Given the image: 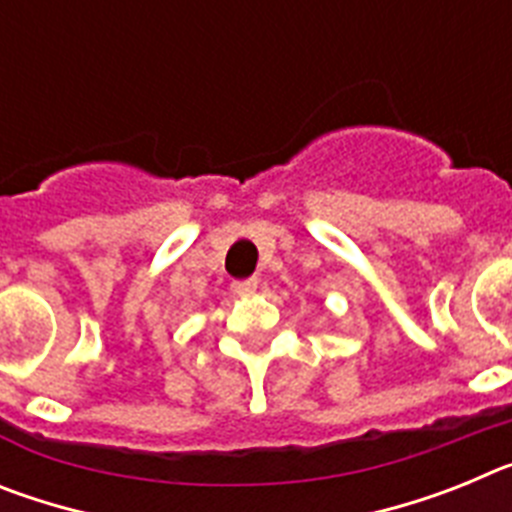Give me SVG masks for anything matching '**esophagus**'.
<instances>
[{"instance_id":"1","label":"esophagus","mask_w":512,"mask_h":512,"mask_svg":"<svg viewBox=\"0 0 512 512\" xmlns=\"http://www.w3.org/2000/svg\"><path fill=\"white\" fill-rule=\"evenodd\" d=\"M256 287H259V282H256V279H241V282L230 284V289H233L235 295H243V297L253 295V292H256Z\"/></svg>"}]
</instances>
